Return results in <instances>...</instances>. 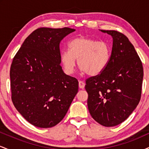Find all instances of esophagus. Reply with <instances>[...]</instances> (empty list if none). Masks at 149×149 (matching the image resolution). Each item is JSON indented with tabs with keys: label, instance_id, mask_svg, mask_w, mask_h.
I'll return each instance as SVG.
<instances>
[{
	"label": "esophagus",
	"instance_id": "1",
	"mask_svg": "<svg viewBox=\"0 0 149 149\" xmlns=\"http://www.w3.org/2000/svg\"><path fill=\"white\" fill-rule=\"evenodd\" d=\"M78 85H79V88L80 89H83L85 87V83L83 81H82V80H80L78 82Z\"/></svg>",
	"mask_w": 149,
	"mask_h": 149
}]
</instances>
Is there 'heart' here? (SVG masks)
<instances>
[{"instance_id":"obj_1","label":"heart","mask_w":149,"mask_h":149,"mask_svg":"<svg viewBox=\"0 0 149 149\" xmlns=\"http://www.w3.org/2000/svg\"><path fill=\"white\" fill-rule=\"evenodd\" d=\"M111 49L104 41H97L88 37H78L69 42V50L61 53L60 59L64 71L67 74L73 73L78 66L89 76L100 74L109 64Z\"/></svg>"}]
</instances>
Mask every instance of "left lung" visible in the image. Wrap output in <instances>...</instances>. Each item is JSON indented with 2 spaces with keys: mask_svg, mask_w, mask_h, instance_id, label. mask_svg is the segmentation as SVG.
<instances>
[{
  "mask_svg": "<svg viewBox=\"0 0 149 149\" xmlns=\"http://www.w3.org/2000/svg\"><path fill=\"white\" fill-rule=\"evenodd\" d=\"M113 37L109 64L100 74L85 80L90 115L98 123L113 127L129 117L139 104L143 76L139 55L124 34L101 30Z\"/></svg>",
  "mask_w": 149,
  "mask_h": 149,
  "instance_id": "obj_1",
  "label": "left lung"
}]
</instances>
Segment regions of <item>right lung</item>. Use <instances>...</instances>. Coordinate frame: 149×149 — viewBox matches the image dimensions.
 I'll return each instance as SVG.
<instances>
[{"label":"right lung","instance_id":"obj_1","mask_svg":"<svg viewBox=\"0 0 149 149\" xmlns=\"http://www.w3.org/2000/svg\"><path fill=\"white\" fill-rule=\"evenodd\" d=\"M75 29H37L26 38L10 67L11 98L36 127H52L64 118L78 90L76 78L60 65L61 40Z\"/></svg>","mask_w":149,"mask_h":149}]
</instances>
